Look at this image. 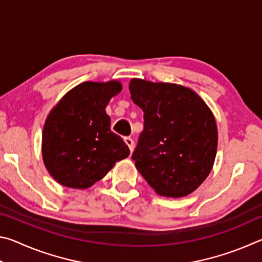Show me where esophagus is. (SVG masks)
Wrapping results in <instances>:
<instances>
[{
  "label": "esophagus",
  "mask_w": 262,
  "mask_h": 262,
  "mask_svg": "<svg viewBox=\"0 0 262 262\" xmlns=\"http://www.w3.org/2000/svg\"><path fill=\"white\" fill-rule=\"evenodd\" d=\"M123 141L126 142V144L128 145V148H129L130 151H133V149H134V141H133L132 137H129V136H126L125 139H123Z\"/></svg>",
  "instance_id": "34e87169"
}]
</instances>
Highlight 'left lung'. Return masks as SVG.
I'll list each match as a JSON object with an SVG mask.
<instances>
[{
    "mask_svg": "<svg viewBox=\"0 0 262 262\" xmlns=\"http://www.w3.org/2000/svg\"><path fill=\"white\" fill-rule=\"evenodd\" d=\"M132 99L143 111L144 127L132 155L159 195L186 196L211 171L217 127L205 101L188 88L133 78Z\"/></svg>",
    "mask_w": 262,
    "mask_h": 262,
    "instance_id": "obj_1",
    "label": "left lung"
}]
</instances>
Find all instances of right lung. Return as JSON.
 Instances as JSON below:
<instances>
[{"instance_id":"right-lung-1","label":"right lung","mask_w":262,"mask_h":262,"mask_svg":"<svg viewBox=\"0 0 262 262\" xmlns=\"http://www.w3.org/2000/svg\"><path fill=\"white\" fill-rule=\"evenodd\" d=\"M120 91L119 82H85L52 110L43 126L42 158L57 183L88 188L129 156L128 145L111 130L105 112L110 99Z\"/></svg>"}]
</instances>
